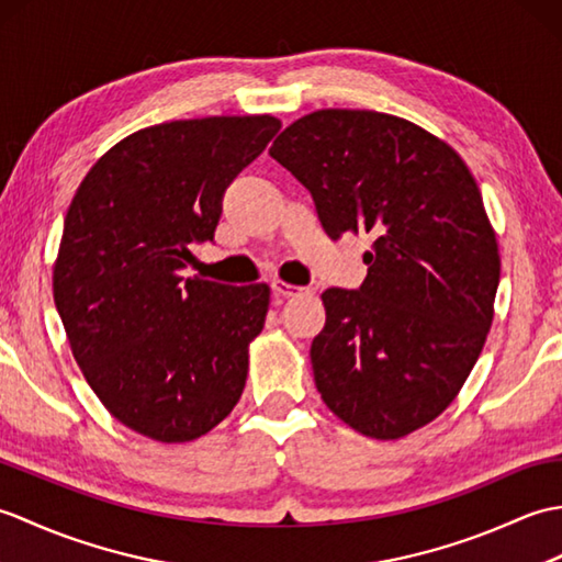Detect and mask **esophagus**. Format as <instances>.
Here are the masks:
<instances>
[{
	"mask_svg": "<svg viewBox=\"0 0 562 562\" xmlns=\"http://www.w3.org/2000/svg\"><path fill=\"white\" fill-rule=\"evenodd\" d=\"M270 288H272L274 296H280V300H292V296L308 294V288H296V284H290L284 280H272Z\"/></svg>",
	"mask_w": 562,
	"mask_h": 562,
	"instance_id": "1",
	"label": "esophagus"
}]
</instances>
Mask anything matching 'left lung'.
Listing matches in <instances>:
<instances>
[{
	"mask_svg": "<svg viewBox=\"0 0 562 562\" xmlns=\"http://www.w3.org/2000/svg\"><path fill=\"white\" fill-rule=\"evenodd\" d=\"M270 157L338 241L372 234L360 290L330 288L312 342L321 398L357 432L398 439L457 398L493 324L499 254L481 190L445 142L376 111H316Z\"/></svg>",
	"mask_w": 562,
	"mask_h": 562,
	"instance_id": "1",
	"label": "left lung"
}]
</instances>
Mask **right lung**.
Here are the masks:
<instances>
[{"mask_svg": "<svg viewBox=\"0 0 562 562\" xmlns=\"http://www.w3.org/2000/svg\"><path fill=\"white\" fill-rule=\"evenodd\" d=\"M280 127L222 115L139 130L91 166L67 210L53 296L71 355L109 413L149 439H198L241 398L268 284L181 270Z\"/></svg>", "mask_w": 562, "mask_h": 562, "instance_id": "1", "label": "right lung"}]
</instances>
